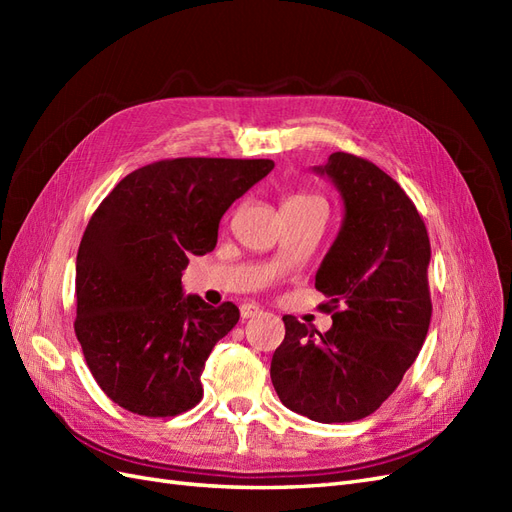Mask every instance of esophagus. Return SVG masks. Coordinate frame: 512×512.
Listing matches in <instances>:
<instances>
[{
  "label": "esophagus",
  "mask_w": 512,
  "mask_h": 512,
  "mask_svg": "<svg viewBox=\"0 0 512 512\" xmlns=\"http://www.w3.org/2000/svg\"><path fill=\"white\" fill-rule=\"evenodd\" d=\"M258 314H262V309L256 303H243L241 305V318H254Z\"/></svg>",
  "instance_id": "1"
}]
</instances>
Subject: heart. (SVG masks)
Listing matches in <instances>:
<instances>
[{
	"instance_id": "obj_1",
	"label": "heart",
	"mask_w": 512,
	"mask_h": 512,
	"mask_svg": "<svg viewBox=\"0 0 512 512\" xmlns=\"http://www.w3.org/2000/svg\"><path fill=\"white\" fill-rule=\"evenodd\" d=\"M314 200H318V203H322L320 198H316V196H309V194H294V196H290L286 203H314Z\"/></svg>"
}]
</instances>
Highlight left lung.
Returning <instances> with one entry per match:
<instances>
[{
  "label": "left lung",
  "mask_w": 512,
  "mask_h": 512,
  "mask_svg": "<svg viewBox=\"0 0 512 512\" xmlns=\"http://www.w3.org/2000/svg\"><path fill=\"white\" fill-rule=\"evenodd\" d=\"M312 170L344 203L342 226L316 271L333 327L318 333L284 316L271 382L292 412L350 423L382 406L423 348L431 247L414 203L376 164L337 151Z\"/></svg>",
  "instance_id": "left-lung-1"
}]
</instances>
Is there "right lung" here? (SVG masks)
<instances>
[{"mask_svg": "<svg viewBox=\"0 0 512 512\" xmlns=\"http://www.w3.org/2000/svg\"><path fill=\"white\" fill-rule=\"evenodd\" d=\"M273 160L177 158L123 177L91 215L76 254V322L85 361L117 406L175 416L203 397L213 346L239 307L183 294L190 256L218 243L228 207Z\"/></svg>", "mask_w": 512, "mask_h": 512, "instance_id": "obj_1", "label": "right lung"}]
</instances>
